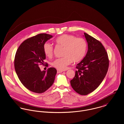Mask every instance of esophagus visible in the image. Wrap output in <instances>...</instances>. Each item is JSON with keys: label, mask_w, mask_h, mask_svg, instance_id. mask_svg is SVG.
Listing matches in <instances>:
<instances>
[{"label": "esophagus", "mask_w": 124, "mask_h": 124, "mask_svg": "<svg viewBox=\"0 0 124 124\" xmlns=\"http://www.w3.org/2000/svg\"><path fill=\"white\" fill-rule=\"evenodd\" d=\"M63 71H60V70H57V72L58 73H61L62 72H63Z\"/></svg>", "instance_id": "1"}]
</instances>
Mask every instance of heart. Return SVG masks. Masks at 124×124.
I'll list each match as a JSON object with an SVG mask.
<instances>
[{
    "label": "heart",
    "instance_id": "heart-1",
    "mask_svg": "<svg viewBox=\"0 0 124 124\" xmlns=\"http://www.w3.org/2000/svg\"><path fill=\"white\" fill-rule=\"evenodd\" d=\"M58 45L64 48L62 53L63 57L56 59L52 63V65L58 70L64 71L72 62L77 63L82 61L85 57L87 49L86 41L83 38H77L70 34H63L55 39ZM45 55L51 58L53 55V47L49 42L43 45Z\"/></svg>",
    "mask_w": 124,
    "mask_h": 124
}]
</instances>
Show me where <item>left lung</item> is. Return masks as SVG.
Returning <instances> with one entry per match:
<instances>
[{
	"instance_id": "left-lung-1",
	"label": "left lung",
	"mask_w": 124,
	"mask_h": 124,
	"mask_svg": "<svg viewBox=\"0 0 124 124\" xmlns=\"http://www.w3.org/2000/svg\"><path fill=\"white\" fill-rule=\"evenodd\" d=\"M88 43V51L77 64L74 77L70 81L73 90L81 95H87L97 88L105 78L109 67V59L102 44L84 33Z\"/></svg>"
}]
</instances>
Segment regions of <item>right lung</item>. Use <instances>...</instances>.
<instances>
[{
	"instance_id": "right-lung-1",
	"label": "right lung",
	"mask_w": 124,
	"mask_h": 124,
	"mask_svg": "<svg viewBox=\"0 0 124 124\" xmlns=\"http://www.w3.org/2000/svg\"><path fill=\"white\" fill-rule=\"evenodd\" d=\"M52 37L40 33L30 38L20 45L16 53L14 67L18 78L26 88L34 93H44L53 85L55 80L57 73L55 68L51 67L46 71H41L39 67V64H44L46 59L43 45Z\"/></svg>"
}]
</instances>
